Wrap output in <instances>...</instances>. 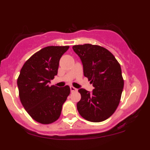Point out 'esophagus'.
Instances as JSON below:
<instances>
[{
	"mask_svg": "<svg viewBox=\"0 0 150 150\" xmlns=\"http://www.w3.org/2000/svg\"><path fill=\"white\" fill-rule=\"evenodd\" d=\"M70 91H71L72 92H75V91H77V89L76 88H75V87H73V86H70Z\"/></svg>",
	"mask_w": 150,
	"mask_h": 150,
	"instance_id": "obj_1",
	"label": "esophagus"
}]
</instances>
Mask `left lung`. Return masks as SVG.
I'll list each match as a JSON object with an SVG mask.
<instances>
[{
	"instance_id": "8db88e82",
	"label": "left lung",
	"mask_w": 150,
	"mask_h": 150,
	"mask_svg": "<svg viewBox=\"0 0 150 150\" xmlns=\"http://www.w3.org/2000/svg\"><path fill=\"white\" fill-rule=\"evenodd\" d=\"M73 49L82 61L84 75L94 87L92 92L79 89L77 111L89 121L106 120L116 110L123 92L120 65L112 53L100 46L86 44L73 46Z\"/></svg>"
}]
</instances>
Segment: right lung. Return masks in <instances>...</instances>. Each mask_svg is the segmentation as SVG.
Returning <instances> with one entry per match:
<instances>
[{
    "mask_svg": "<svg viewBox=\"0 0 150 150\" xmlns=\"http://www.w3.org/2000/svg\"><path fill=\"white\" fill-rule=\"evenodd\" d=\"M69 49L65 46H46L25 62L18 79L20 101L36 121L49 124L58 119L62 106L70 94L69 86H50L57 75L59 61Z\"/></svg>",
    "mask_w": 150,
    "mask_h": 150,
    "instance_id": "add662e5",
    "label": "right lung"
}]
</instances>
